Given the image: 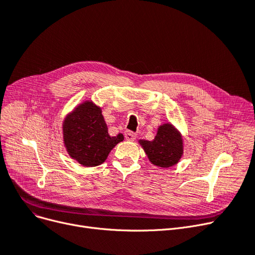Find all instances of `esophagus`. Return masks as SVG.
I'll use <instances>...</instances> for the list:
<instances>
[{
	"instance_id": "1",
	"label": "esophagus",
	"mask_w": 255,
	"mask_h": 255,
	"mask_svg": "<svg viewBox=\"0 0 255 255\" xmlns=\"http://www.w3.org/2000/svg\"><path fill=\"white\" fill-rule=\"evenodd\" d=\"M135 137H136V134L133 133V132H131V131H126V132H125V138H126L127 140L132 141V140L135 139Z\"/></svg>"
}]
</instances>
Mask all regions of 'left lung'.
<instances>
[{"mask_svg": "<svg viewBox=\"0 0 255 255\" xmlns=\"http://www.w3.org/2000/svg\"><path fill=\"white\" fill-rule=\"evenodd\" d=\"M138 142L150 162L158 168L173 167L179 162L183 155L182 135L171 123L160 125L153 140L139 139Z\"/></svg>", "mask_w": 255, "mask_h": 255, "instance_id": "obj_1", "label": "left lung"}]
</instances>
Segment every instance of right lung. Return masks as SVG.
<instances>
[{"instance_id":"right-lung-1","label":"right lung","mask_w":255,"mask_h":255,"mask_svg":"<svg viewBox=\"0 0 255 255\" xmlns=\"http://www.w3.org/2000/svg\"><path fill=\"white\" fill-rule=\"evenodd\" d=\"M63 143L70 156L84 167L103 163L124 135L108 134L100 106L86 100L77 105L62 123Z\"/></svg>"}]
</instances>
